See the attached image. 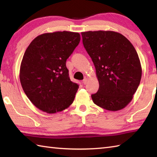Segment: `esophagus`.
<instances>
[{
	"instance_id": "1",
	"label": "esophagus",
	"mask_w": 157,
	"mask_h": 157,
	"mask_svg": "<svg viewBox=\"0 0 157 157\" xmlns=\"http://www.w3.org/2000/svg\"><path fill=\"white\" fill-rule=\"evenodd\" d=\"M87 82H88V79L87 78H84V80H83V84H84V85L85 84H87Z\"/></svg>"
}]
</instances>
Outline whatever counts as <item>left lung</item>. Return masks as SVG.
I'll use <instances>...</instances> for the list:
<instances>
[{"instance_id":"8db88e82","label":"left lung","mask_w":157,"mask_h":157,"mask_svg":"<svg viewBox=\"0 0 157 157\" xmlns=\"http://www.w3.org/2000/svg\"><path fill=\"white\" fill-rule=\"evenodd\" d=\"M84 48L96 69L99 88L92 94L95 105L119 111L132 101L142 77L138 53L124 36L113 31L82 32Z\"/></svg>"}]
</instances>
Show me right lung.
Instances as JSON below:
<instances>
[{
  "instance_id": "1",
  "label": "right lung",
  "mask_w": 157,
  "mask_h": 157,
  "mask_svg": "<svg viewBox=\"0 0 157 157\" xmlns=\"http://www.w3.org/2000/svg\"><path fill=\"white\" fill-rule=\"evenodd\" d=\"M78 32L45 33L33 40L20 66L25 94L41 111L55 113L68 108L79 86L71 81L66 61L79 44Z\"/></svg>"
}]
</instances>
